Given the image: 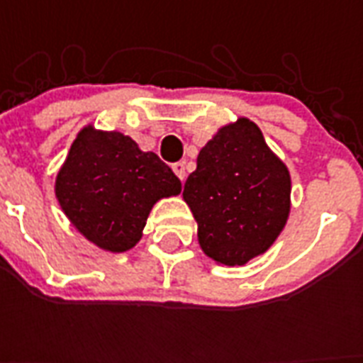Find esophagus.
<instances>
[{"mask_svg": "<svg viewBox=\"0 0 363 363\" xmlns=\"http://www.w3.org/2000/svg\"><path fill=\"white\" fill-rule=\"evenodd\" d=\"M173 171H175V175L181 179V181H184V177H186V169H184V164L182 162H177V164H173Z\"/></svg>", "mask_w": 363, "mask_h": 363, "instance_id": "34e87169", "label": "esophagus"}]
</instances>
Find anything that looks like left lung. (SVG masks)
I'll return each instance as SVG.
<instances>
[{
  "label": "left lung",
  "instance_id": "1",
  "mask_svg": "<svg viewBox=\"0 0 363 363\" xmlns=\"http://www.w3.org/2000/svg\"><path fill=\"white\" fill-rule=\"evenodd\" d=\"M290 173L248 118L224 125L199 150L182 198L198 222L203 252L242 265L273 245L290 213Z\"/></svg>",
  "mask_w": 363,
  "mask_h": 363
}]
</instances>
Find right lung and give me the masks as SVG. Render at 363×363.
<instances>
[{"label":"right lung","mask_w":363,"mask_h":363,"mask_svg":"<svg viewBox=\"0 0 363 363\" xmlns=\"http://www.w3.org/2000/svg\"><path fill=\"white\" fill-rule=\"evenodd\" d=\"M181 181L131 137L88 125L56 177V198L79 232L111 252L135 247L160 198L181 194Z\"/></svg>","instance_id":"obj_1"}]
</instances>
